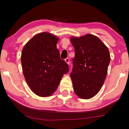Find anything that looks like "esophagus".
I'll return each instance as SVG.
<instances>
[{
	"label": "esophagus",
	"mask_w": 129,
	"mask_h": 129,
	"mask_svg": "<svg viewBox=\"0 0 129 129\" xmlns=\"http://www.w3.org/2000/svg\"><path fill=\"white\" fill-rule=\"evenodd\" d=\"M65 61L68 64H69V58L67 57L65 59Z\"/></svg>",
	"instance_id": "34e87169"
}]
</instances>
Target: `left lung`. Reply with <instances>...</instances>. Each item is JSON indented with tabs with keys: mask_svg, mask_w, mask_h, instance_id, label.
I'll return each instance as SVG.
<instances>
[{
	"mask_svg": "<svg viewBox=\"0 0 129 129\" xmlns=\"http://www.w3.org/2000/svg\"><path fill=\"white\" fill-rule=\"evenodd\" d=\"M75 56L71 73L75 93L82 99H90L101 89L108 73L110 57L109 49L94 35L72 37Z\"/></svg>",
	"mask_w": 129,
	"mask_h": 129,
	"instance_id": "left-lung-1",
	"label": "left lung"
}]
</instances>
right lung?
Masks as SVG:
<instances>
[{"instance_id": "obj_1", "label": "right lung", "mask_w": 129, "mask_h": 129, "mask_svg": "<svg viewBox=\"0 0 129 129\" xmlns=\"http://www.w3.org/2000/svg\"><path fill=\"white\" fill-rule=\"evenodd\" d=\"M58 38L47 32L33 37L24 47L21 56L23 75L30 89L40 97L51 95L69 65L60 58Z\"/></svg>"}]
</instances>
